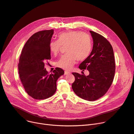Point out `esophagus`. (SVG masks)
Listing matches in <instances>:
<instances>
[{
    "instance_id": "esophagus-1",
    "label": "esophagus",
    "mask_w": 134,
    "mask_h": 134,
    "mask_svg": "<svg viewBox=\"0 0 134 134\" xmlns=\"http://www.w3.org/2000/svg\"><path fill=\"white\" fill-rule=\"evenodd\" d=\"M70 73H71V72H68V71H65V75H68V74H69Z\"/></svg>"
}]
</instances>
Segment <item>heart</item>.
<instances>
[{"instance_id":"b5f03b06","label":"heart","mask_w":134,"mask_h":134,"mask_svg":"<svg viewBox=\"0 0 134 134\" xmlns=\"http://www.w3.org/2000/svg\"><path fill=\"white\" fill-rule=\"evenodd\" d=\"M58 40L49 43L51 52L56 55L60 52L62 46L68 45V53L62 55L57 62V66L65 70H70L77 59L83 60L90 55L92 50V41L89 35L79 31L72 30L63 32L58 35Z\"/></svg>"}]
</instances>
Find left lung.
<instances>
[{
	"label": "left lung",
	"instance_id": "8db88e82",
	"mask_svg": "<svg viewBox=\"0 0 134 134\" xmlns=\"http://www.w3.org/2000/svg\"><path fill=\"white\" fill-rule=\"evenodd\" d=\"M90 32L93 41V49L79 66L81 70L87 69L90 74L86 76L72 73L75 81L72 87L82 99L94 101L107 92L114 78L116 66L113 48L110 42L101 35Z\"/></svg>",
	"mask_w": 134,
	"mask_h": 134
}]
</instances>
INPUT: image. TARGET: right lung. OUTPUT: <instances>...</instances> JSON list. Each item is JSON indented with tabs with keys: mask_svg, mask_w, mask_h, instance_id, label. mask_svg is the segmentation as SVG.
Returning <instances> with one entry per match:
<instances>
[{
	"mask_svg": "<svg viewBox=\"0 0 134 134\" xmlns=\"http://www.w3.org/2000/svg\"><path fill=\"white\" fill-rule=\"evenodd\" d=\"M54 30L40 31L34 34L25 43L20 56L18 72L26 93L35 99H45L56 91V81L64 74L60 68H56L49 74L45 68L51 60L49 45Z\"/></svg>",
	"mask_w": 134,
	"mask_h": 134,
	"instance_id": "1",
	"label": "right lung"
}]
</instances>
